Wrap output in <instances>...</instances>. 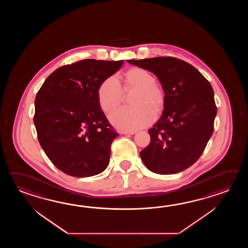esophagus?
I'll return each mask as SVG.
<instances>
[{"instance_id":"obj_1","label":"esophagus","mask_w":248,"mask_h":248,"mask_svg":"<svg viewBox=\"0 0 248 248\" xmlns=\"http://www.w3.org/2000/svg\"><path fill=\"white\" fill-rule=\"evenodd\" d=\"M120 133L123 135H134L136 134V131H120Z\"/></svg>"}]
</instances>
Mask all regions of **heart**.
<instances>
[{
	"label": "heart",
	"instance_id": "heart-1",
	"mask_svg": "<svg viewBox=\"0 0 248 248\" xmlns=\"http://www.w3.org/2000/svg\"><path fill=\"white\" fill-rule=\"evenodd\" d=\"M126 88L135 89L131 103L135 106H125L111 112L109 119L114 126L127 131H135L153 123L156 118L155 109L159 111L164 106L165 95L155 84L153 74L142 68L129 70L125 75ZM122 86L116 76H110L101 83L97 90L98 103L102 110L111 111L122 100Z\"/></svg>",
	"mask_w": 248,
	"mask_h": 248
}]
</instances>
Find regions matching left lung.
Masks as SVG:
<instances>
[{"instance_id":"obj_1","label":"left lung","mask_w":248,"mask_h":248,"mask_svg":"<svg viewBox=\"0 0 248 248\" xmlns=\"http://www.w3.org/2000/svg\"><path fill=\"white\" fill-rule=\"evenodd\" d=\"M127 63L157 76L165 93L162 115L148 132L151 142L140 152L149 170L176 174L201 157L214 132L217 107L210 82L185 61L158 57Z\"/></svg>"}]
</instances>
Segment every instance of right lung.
<instances>
[{
    "label": "right lung",
    "mask_w": 248,
    "mask_h": 248,
    "mask_svg": "<svg viewBox=\"0 0 248 248\" xmlns=\"http://www.w3.org/2000/svg\"><path fill=\"white\" fill-rule=\"evenodd\" d=\"M123 60L85 59L47 77L35 97L33 122L47 158L64 174L89 177L106 170L117 133L102 111L97 90Z\"/></svg>",
    "instance_id": "obj_1"
}]
</instances>
